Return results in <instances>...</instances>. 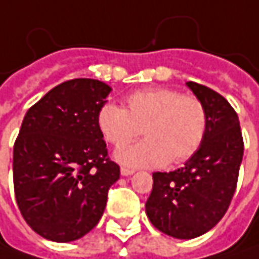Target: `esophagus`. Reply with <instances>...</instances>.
Segmentation results:
<instances>
[{"mask_svg": "<svg viewBox=\"0 0 259 259\" xmlns=\"http://www.w3.org/2000/svg\"><path fill=\"white\" fill-rule=\"evenodd\" d=\"M120 172H121V176H123V177H129V176H132L135 171H133V169H129V168H121V171H120Z\"/></svg>", "mask_w": 259, "mask_h": 259, "instance_id": "obj_1", "label": "esophagus"}]
</instances>
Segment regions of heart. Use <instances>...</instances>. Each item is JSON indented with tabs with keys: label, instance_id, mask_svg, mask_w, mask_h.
Listing matches in <instances>:
<instances>
[{
	"label": "heart",
	"instance_id": "1",
	"mask_svg": "<svg viewBox=\"0 0 259 259\" xmlns=\"http://www.w3.org/2000/svg\"><path fill=\"white\" fill-rule=\"evenodd\" d=\"M97 126L112 145H124L140 129L144 141L115 151V160L129 168H159L168 160L180 163L201 145L207 130V112L193 94L165 87L142 88L126 97V109L105 103L97 112Z\"/></svg>",
	"mask_w": 259,
	"mask_h": 259
}]
</instances>
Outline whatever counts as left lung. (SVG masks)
<instances>
[{
  "mask_svg": "<svg viewBox=\"0 0 259 259\" xmlns=\"http://www.w3.org/2000/svg\"><path fill=\"white\" fill-rule=\"evenodd\" d=\"M186 85L205 108V136L183 168L153 174V190L145 202L150 222L181 240L208 233L224 218L244 150L240 121L228 100L196 82Z\"/></svg>",
  "mask_w": 259,
  "mask_h": 259,
  "instance_id": "1",
  "label": "left lung"
}]
</instances>
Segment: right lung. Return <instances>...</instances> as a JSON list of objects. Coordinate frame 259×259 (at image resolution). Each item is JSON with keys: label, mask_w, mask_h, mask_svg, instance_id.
<instances>
[{"label": "right lung", "mask_w": 259, "mask_h": 259, "mask_svg": "<svg viewBox=\"0 0 259 259\" xmlns=\"http://www.w3.org/2000/svg\"><path fill=\"white\" fill-rule=\"evenodd\" d=\"M111 91L97 79L66 80L24 117L13 148L15 195L26 224L43 238L67 243L90 233L120 179L97 126Z\"/></svg>", "instance_id": "add662e5"}]
</instances>
